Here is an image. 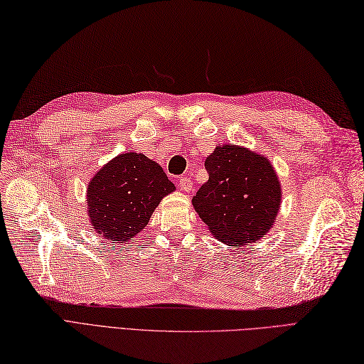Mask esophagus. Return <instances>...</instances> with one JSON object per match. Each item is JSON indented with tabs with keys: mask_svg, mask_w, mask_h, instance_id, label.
Here are the masks:
<instances>
[{
	"mask_svg": "<svg viewBox=\"0 0 364 364\" xmlns=\"http://www.w3.org/2000/svg\"><path fill=\"white\" fill-rule=\"evenodd\" d=\"M178 184H180V189L183 192H186V193H189L192 191V188H193V183H192L191 178H181L178 181Z\"/></svg>",
	"mask_w": 364,
	"mask_h": 364,
	"instance_id": "esophagus-1",
	"label": "esophagus"
}]
</instances>
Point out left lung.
<instances>
[{
  "label": "left lung",
  "mask_w": 364,
  "mask_h": 364,
  "mask_svg": "<svg viewBox=\"0 0 364 364\" xmlns=\"http://www.w3.org/2000/svg\"><path fill=\"white\" fill-rule=\"evenodd\" d=\"M204 166L209 180L192 206L223 245L247 246L272 229L282 204V183L267 156L237 144H218Z\"/></svg>",
  "instance_id": "left-lung-1"
}]
</instances>
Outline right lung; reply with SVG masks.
<instances>
[{"label":"right lung","instance_id":"1","mask_svg":"<svg viewBox=\"0 0 364 364\" xmlns=\"http://www.w3.org/2000/svg\"><path fill=\"white\" fill-rule=\"evenodd\" d=\"M175 191L163 167L143 154L112 158L92 176L86 191L87 217L95 234L112 243L134 240L161 200Z\"/></svg>","mask_w":364,"mask_h":364}]
</instances>
